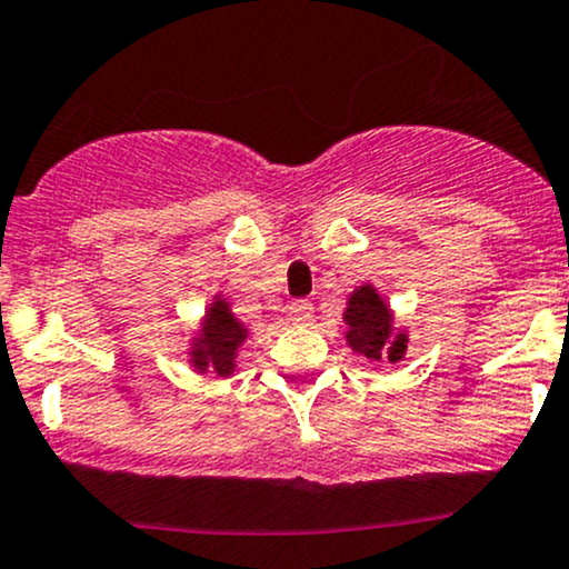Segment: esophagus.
I'll return each mask as SVG.
<instances>
[{"label": "esophagus", "instance_id": "1", "mask_svg": "<svg viewBox=\"0 0 569 569\" xmlns=\"http://www.w3.org/2000/svg\"><path fill=\"white\" fill-rule=\"evenodd\" d=\"M287 313H290V319L296 325H309L313 319V306L309 303V300H296V303H290Z\"/></svg>", "mask_w": 569, "mask_h": 569}]
</instances>
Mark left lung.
I'll use <instances>...</instances> for the list:
<instances>
[{"label":"left lung","mask_w":569,"mask_h":569,"mask_svg":"<svg viewBox=\"0 0 569 569\" xmlns=\"http://www.w3.org/2000/svg\"><path fill=\"white\" fill-rule=\"evenodd\" d=\"M346 343L370 362H402L407 330L393 325V311L372 284H359L346 300Z\"/></svg>","instance_id":"8db88e82"}]
</instances>
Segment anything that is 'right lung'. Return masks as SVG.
Returning a JSON list of instances; mask_svg holds the SVG:
<instances>
[{"mask_svg":"<svg viewBox=\"0 0 569 569\" xmlns=\"http://www.w3.org/2000/svg\"><path fill=\"white\" fill-rule=\"evenodd\" d=\"M189 346V362L199 376L212 372L218 378H231L237 372V357L250 330L233 317L229 300L216 296L207 306Z\"/></svg>","mask_w":569,"mask_h":569,"instance_id":"obj_1","label":"right lung"}]
</instances>
